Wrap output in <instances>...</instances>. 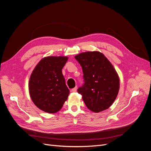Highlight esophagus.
<instances>
[{
	"label": "esophagus",
	"mask_w": 151,
	"mask_h": 151,
	"mask_svg": "<svg viewBox=\"0 0 151 151\" xmlns=\"http://www.w3.org/2000/svg\"><path fill=\"white\" fill-rule=\"evenodd\" d=\"M77 86H76L74 88L72 89L71 91H72V92H73V93H75V92H76V91H77Z\"/></svg>",
	"instance_id": "1"
}]
</instances>
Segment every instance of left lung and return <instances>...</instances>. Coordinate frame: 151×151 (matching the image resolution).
Masks as SVG:
<instances>
[{
  "label": "left lung",
  "mask_w": 151,
  "mask_h": 151,
  "mask_svg": "<svg viewBox=\"0 0 151 151\" xmlns=\"http://www.w3.org/2000/svg\"><path fill=\"white\" fill-rule=\"evenodd\" d=\"M83 68L84 85L77 90L86 106L94 113L110 107L120 89L116 70L104 55L97 51L81 53L75 56Z\"/></svg>",
  "instance_id": "obj_1"
}]
</instances>
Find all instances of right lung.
Instances as JSON below:
<instances>
[{"instance_id": "1", "label": "right lung", "mask_w": 151, "mask_h": 151, "mask_svg": "<svg viewBox=\"0 0 151 151\" xmlns=\"http://www.w3.org/2000/svg\"><path fill=\"white\" fill-rule=\"evenodd\" d=\"M68 58L64 56L44 57L32 72L29 93L31 100L41 110L57 113L67 99L70 91L62 70Z\"/></svg>"}]
</instances>
